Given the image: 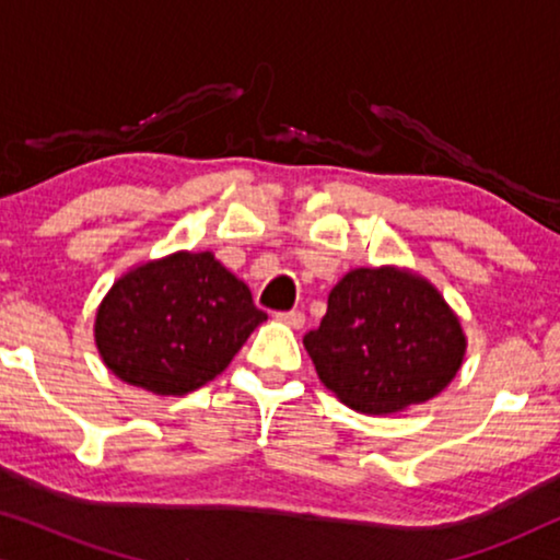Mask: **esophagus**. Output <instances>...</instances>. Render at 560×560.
Instances as JSON below:
<instances>
[{
  "label": "esophagus",
  "mask_w": 560,
  "mask_h": 560,
  "mask_svg": "<svg viewBox=\"0 0 560 560\" xmlns=\"http://www.w3.org/2000/svg\"><path fill=\"white\" fill-rule=\"evenodd\" d=\"M280 320V324H285L290 328H303L305 326V313L303 311H288V313H278L275 316Z\"/></svg>",
  "instance_id": "34e87169"
}]
</instances>
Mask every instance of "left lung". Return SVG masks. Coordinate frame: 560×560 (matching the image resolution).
Returning a JSON list of instances; mask_svg holds the SVG:
<instances>
[{
  "mask_svg": "<svg viewBox=\"0 0 560 560\" xmlns=\"http://www.w3.org/2000/svg\"><path fill=\"white\" fill-rule=\"evenodd\" d=\"M318 380L364 416H389L443 393L462 370L466 334L441 290L397 265L354 267L303 336Z\"/></svg>",
  "mask_w": 560,
  "mask_h": 560,
  "instance_id": "obj_1",
  "label": "left lung"
}]
</instances>
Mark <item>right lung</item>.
<instances>
[{
    "instance_id": "right-lung-1",
    "label": "right lung",
    "mask_w": 560,
    "mask_h": 560,
    "mask_svg": "<svg viewBox=\"0 0 560 560\" xmlns=\"http://www.w3.org/2000/svg\"><path fill=\"white\" fill-rule=\"evenodd\" d=\"M267 320L244 282L213 252H173L114 280L96 308L94 341L106 370L158 397L219 377Z\"/></svg>"
}]
</instances>
